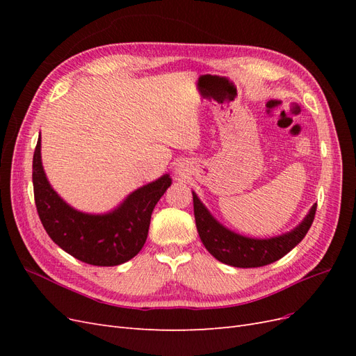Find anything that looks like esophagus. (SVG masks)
Segmentation results:
<instances>
[{"instance_id": "1", "label": "esophagus", "mask_w": 356, "mask_h": 356, "mask_svg": "<svg viewBox=\"0 0 356 356\" xmlns=\"http://www.w3.org/2000/svg\"><path fill=\"white\" fill-rule=\"evenodd\" d=\"M175 170H177V174L178 175H186L187 174V172H188V168H187V165L186 163H178L177 165V168H175Z\"/></svg>"}]
</instances>
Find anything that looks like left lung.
<instances>
[{
	"label": "left lung",
	"mask_w": 356,
	"mask_h": 356,
	"mask_svg": "<svg viewBox=\"0 0 356 356\" xmlns=\"http://www.w3.org/2000/svg\"><path fill=\"white\" fill-rule=\"evenodd\" d=\"M196 227L200 241L211 255L218 261L233 267H261L275 263L297 246L309 232L315 218L316 203L296 229L268 239H255L242 236L222 225L193 191Z\"/></svg>",
	"instance_id": "8db88e82"
}]
</instances>
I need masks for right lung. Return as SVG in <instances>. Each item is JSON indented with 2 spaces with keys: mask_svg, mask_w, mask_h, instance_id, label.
<instances>
[{
  "mask_svg": "<svg viewBox=\"0 0 356 356\" xmlns=\"http://www.w3.org/2000/svg\"><path fill=\"white\" fill-rule=\"evenodd\" d=\"M32 184L40 220L50 239L83 263L108 267L129 261L143 250L153 209L172 184V178L165 174L136 188L110 212H81L50 186L42 169L38 138L32 160Z\"/></svg>",
  "mask_w": 356,
  "mask_h": 356,
  "instance_id": "obj_1",
  "label": "right lung"
}]
</instances>
